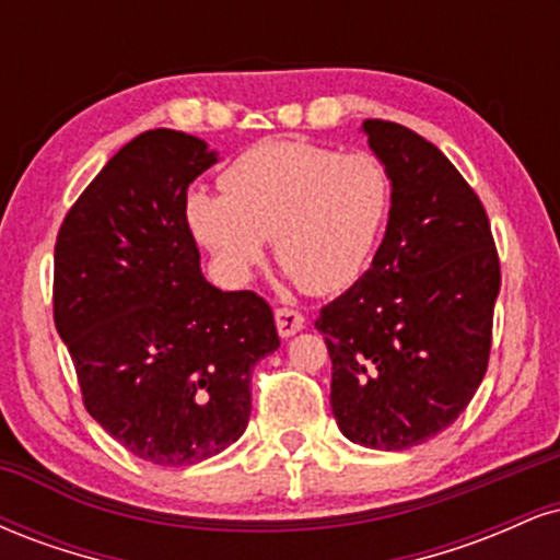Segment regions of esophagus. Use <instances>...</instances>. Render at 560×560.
<instances>
[{
	"label": "esophagus",
	"instance_id": "obj_1",
	"mask_svg": "<svg viewBox=\"0 0 560 560\" xmlns=\"http://www.w3.org/2000/svg\"><path fill=\"white\" fill-rule=\"evenodd\" d=\"M276 329H279L281 337H292V334H298L302 326H305V318H302V313L292 311V307H276Z\"/></svg>",
	"mask_w": 560,
	"mask_h": 560
}]
</instances>
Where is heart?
Segmentation results:
<instances>
[{
    "instance_id": "obj_1",
    "label": "heart",
    "mask_w": 560,
    "mask_h": 560,
    "mask_svg": "<svg viewBox=\"0 0 560 560\" xmlns=\"http://www.w3.org/2000/svg\"><path fill=\"white\" fill-rule=\"evenodd\" d=\"M221 195L191 191L186 223L234 281L249 279L273 240L281 268L305 292L334 294L361 279L392 205L387 165L371 152L268 139L221 173Z\"/></svg>"
}]
</instances>
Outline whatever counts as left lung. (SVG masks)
Returning <instances> with one entry per match:
<instances>
[{
    "label": "left lung",
    "instance_id": "1",
    "mask_svg": "<svg viewBox=\"0 0 560 560\" xmlns=\"http://www.w3.org/2000/svg\"><path fill=\"white\" fill-rule=\"evenodd\" d=\"M387 165V234L361 279L320 307L331 410L347 440L408 450L458 419L487 374L500 260L477 191L440 150L365 120Z\"/></svg>",
    "mask_w": 560,
    "mask_h": 560
}]
</instances>
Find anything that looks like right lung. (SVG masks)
<instances>
[{"label": "right lung", "instance_id": "add662e5", "mask_svg": "<svg viewBox=\"0 0 560 560\" xmlns=\"http://www.w3.org/2000/svg\"><path fill=\"white\" fill-rule=\"evenodd\" d=\"M213 163L189 133H139L57 231L55 326L83 405L155 466L199 464L240 440L255 363L279 347L260 294L221 292L199 271L186 189Z\"/></svg>", "mask_w": 560, "mask_h": 560}]
</instances>
